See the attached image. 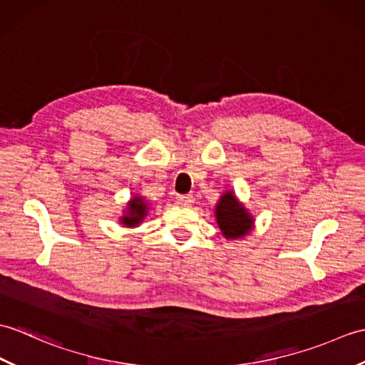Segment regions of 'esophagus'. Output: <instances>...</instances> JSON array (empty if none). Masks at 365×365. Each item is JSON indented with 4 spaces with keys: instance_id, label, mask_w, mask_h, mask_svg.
<instances>
[{
    "instance_id": "esophagus-1",
    "label": "esophagus",
    "mask_w": 365,
    "mask_h": 365,
    "mask_svg": "<svg viewBox=\"0 0 365 365\" xmlns=\"http://www.w3.org/2000/svg\"><path fill=\"white\" fill-rule=\"evenodd\" d=\"M177 202L180 204V205L188 207V205H191L192 202H195V197H192V195H178L177 196Z\"/></svg>"
}]
</instances>
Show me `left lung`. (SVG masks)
I'll list each match as a JSON object with an SVG mask.
<instances>
[{
  "instance_id": "1",
  "label": "left lung",
  "mask_w": 365,
  "mask_h": 365,
  "mask_svg": "<svg viewBox=\"0 0 365 365\" xmlns=\"http://www.w3.org/2000/svg\"><path fill=\"white\" fill-rule=\"evenodd\" d=\"M216 221L226 238L245 237L252 226L251 216L237 202L232 192H226L216 205Z\"/></svg>"
}]
</instances>
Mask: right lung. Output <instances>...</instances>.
Instances as JSON below:
<instances>
[{
    "instance_id": "right-lung-1",
    "label": "right lung",
    "mask_w": 365,
    "mask_h": 365,
    "mask_svg": "<svg viewBox=\"0 0 365 365\" xmlns=\"http://www.w3.org/2000/svg\"><path fill=\"white\" fill-rule=\"evenodd\" d=\"M145 213H147V207H145L144 200L141 197H135V199L130 200L127 216H123L122 222L128 227H135L143 221Z\"/></svg>"
}]
</instances>
